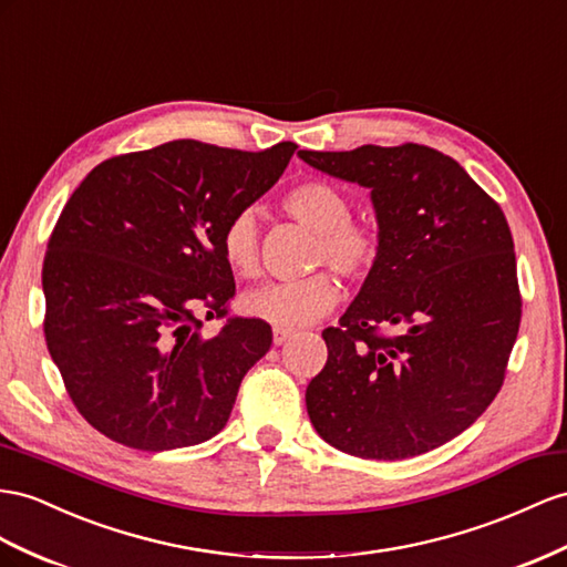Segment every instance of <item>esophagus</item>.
I'll list each match as a JSON object with an SVG mask.
<instances>
[{
    "label": "esophagus",
    "instance_id": "esophagus-1",
    "mask_svg": "<svg viewBox=\"0 0 567 567\" xmlns=\"http://www.w3.org/2000/svg\"><path fill=\"white\" fill-rule=\"evenodd\" d=\"M289 338H292V330H289V328H280V326L272 328V342H275V344H282V342H287Z\"/></svg>",
    "mask_w": 567,
    "mask_h": 567
}]
</instances>
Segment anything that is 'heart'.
Wrapping results in <instances>:
<instances>
[{
  "label": "heart",
  "mask_w": 567,
  "mask_h": 567,
  "mask_svg": "<svg viewBox=\"0 0 567 567\" xmlns=\"http://www.w3.org/2000/svg\"><path fill=\"white\" fill-rule=\"evenodd\" d=\"M282 210L301 227L316 231L309 264L330 266L344 280H364L383 254L381 227L367 217H352V203L340 186L309 177L289 186ZM220 251L229 270L244 280L260 275V231L251 210L229 217L220 235ZM340 301V282L330 270L287 282H270L246 295L244 311L260 321L297 328L323 318Z\"/></svg>",
  "instance_id": "heart-1"
}]
</instances>
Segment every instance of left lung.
I'll use <instances>...</instances> for the list:
<instances>
[{"instance_id": "left-lung-1", "label": "left lung", "mask_w": 567, "mask_h": 567, "mask_svg": "<svg viewBox=\"0 0 567 567\" xmlns=\"http://www.w3.org/2000/svg\"><path fill=\"white\" fill-rule=\"evenodd\" d=\"M371 188L383 254L307 388L318 435L364 460H404L455 439L505 381L522 297L501 206L453 157L419 143L299 151ZM395 329V333H390Z\"/></svg>"}]
</instances>
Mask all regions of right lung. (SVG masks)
<instances>
[{
    "label": "right lung",
    "mask_w": 567,
    "mask_h": 567,
    "mask_svg": "<svg viewBox=\"0 0 567 567\" xmlns=\"http://www.w3.org/2000/svg\"><path fill=\"white\" fill-rule=\"evenodd\" d=\"M295 151L169 141L105 159L66 200L42 264V328L71 402L107 439L159 453L225 429L272 330L229 316L220 235ZM200 315L226 318L217 337Z\"/></svg>",
    "instance_id": "obj_1"
}]
</instances>
